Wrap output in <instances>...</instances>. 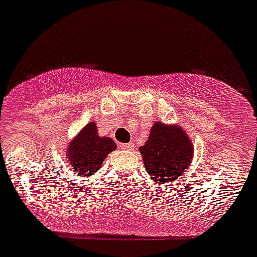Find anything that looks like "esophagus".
Instances as JSON below:
<instances>
[{"mask_svg":"<svg viewBox=\"0 0 257 257\" xmlns=\"http://www.w3.org/2000/svg\"><path fill=\"white\" fill-rule=\"evenodd\" d=\"M120 148H121L122 150H132V149L135 148V145H133V144H121Z\"/></svg>","mask_w":257,"mask_h":257,"instance_id":"1","label":"esophagus"}]
</instances>
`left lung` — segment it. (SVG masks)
<instances>
[{
	"mask_svg": "<svg viewBox=\"0 0 257 257\" xmlns=\"http://www.w3.org/2000/svg\"><path fill=\"white\" fill-rule=\"evenodd\" d=\"M145 170L163 187L180 179L193 159L195 148L180 124L157 121L150 128L148 141L140 148Z\"/></svg>",
	"mask_w": 257,
	"mask_h": 257,
	"instance_id": "1",
	"label": "left lung"
}]
</instances>
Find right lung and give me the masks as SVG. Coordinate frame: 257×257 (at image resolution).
<instances>
[{
    "mask_svg": "<svg viewBox=\"0 0 257 257\" xmlns=\"http://www.w3.org/2000/svg\"><path fill=\"white\" fill-rule=\"evenodd\" d=\"M116 148V142L111 137L99 136L95 121H90L66 146V163L75 175L91 176Z\"/></svg>",
    "mask_w": 257,
    "mask_h": 257,
    "instance_id": "1",
    "label": "right lung"
}]
</instances>
